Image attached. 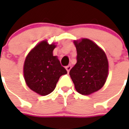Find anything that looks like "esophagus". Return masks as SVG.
<instances>
[{
	"label": "esophagus",
	"instance_id": "esophagus-1",
	"mask_svg": "<svg viewBox=\"0 0 129 129\" xmlns=\"http://www.w3.org/2000/svg\"><path fill=\"white\" fill-rule=\"evenodd\" d=\"M66 70H67V72H70V70H71V65H68V66H67V67H66Z\"/></svg>",
	"mask_w": 129,
	"mask_h": 129
}]
</instances>
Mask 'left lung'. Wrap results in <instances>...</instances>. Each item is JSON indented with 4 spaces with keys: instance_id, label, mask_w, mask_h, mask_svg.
I'll return each instance as SVG.
<instances>
[{
    "instance_id": "obj_1",
    "label": "left lung",
    "mask_w": 129,
    "mask_h": 129,
    "mask_svg": "<svg viewBox=\"0 0 129 129\" xmlns=\"http://www.w3.org/2000/svg\"><path fill=\"white\" fill-rule=\"evenodd\" d=\"M77 63L70 71L79 93L88 95L104 85L108 74V62L103 49L88 39L75 41Z\"/></svg>"
}]
</instances>
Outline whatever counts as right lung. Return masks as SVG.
I'll use <instances>...</instances> for the list:
<instances>
[{"mask_svg":"<svg viewBox=\"0 0 129 129\" xmlns=\"http://www.w3.org/2000/svg\"><path fill=\"white\" fill-rule=\"evenodd\" d=\"M54 44L47 41L39 43L28 54L23 65V75L28 87L40 95H47L55 88L57 83L67 70L57 56H53Z\"/></svg>","mask_w":129,"mask_h":129,"instance_id":"1","label":"right lung"}]
</instances>
